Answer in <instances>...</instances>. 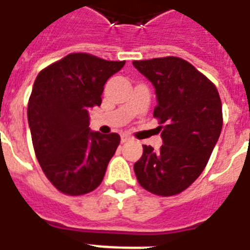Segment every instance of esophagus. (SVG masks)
<instances>
[{
	"label": "esophagus",
	"mask_w": 250,
	"mask_h": 250,
	"mask_svg": "<svg viewBox=\"0 0 250 250\" xmlns=\"http://www.w3.org/2000/svg\"><path fill=\"white\" fill-rule=\"evenodd\" d=\"M129 139H131V137H129L128 135H125V133H123V135L121 136L122 143H127V141H129Z\"/></svg>",
	"instance_id": "1"
}]
</instances>
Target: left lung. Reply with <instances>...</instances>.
<instances>
[{
    "instance_id": "1",
    "label": "left lung",
    "mask_w": 250,
    "mask_h": 250,
    "mask_svg": "<svg viewBox=\"0 0 250 250\" xmlns=\"http://www.w3.org/2000/svg\"><path fill=\"white\" fill-rule=\"evenodd\" d=\"M135 68L155 87L163 145H143L133 166L139 184L159 196L177 195L206 168L222 129V103L216 86L194 65L176 56L136 60Z\"/></svg>"
}]
</instances>
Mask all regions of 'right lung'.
Segmentation results:
<instances>
[{
	"mask_svg": "<svg viewBox=\"0 0 250 250\" xmlns=\"http://www.w3.org/2000/svg\"><path fill=\"white\" fill-rule=\"evenodd\" d=\"M125 64L76 52L42 69L34 81L28 101L34 153L62 194H88L104 178L121 136L91 131L88 111L100 106L104 84Z\"/></svg>",
	"mask_w": 250,
	"mask_h": 250,
	"instance_id": "add662e5",
	"label": "right lung"
}]
</instances>
